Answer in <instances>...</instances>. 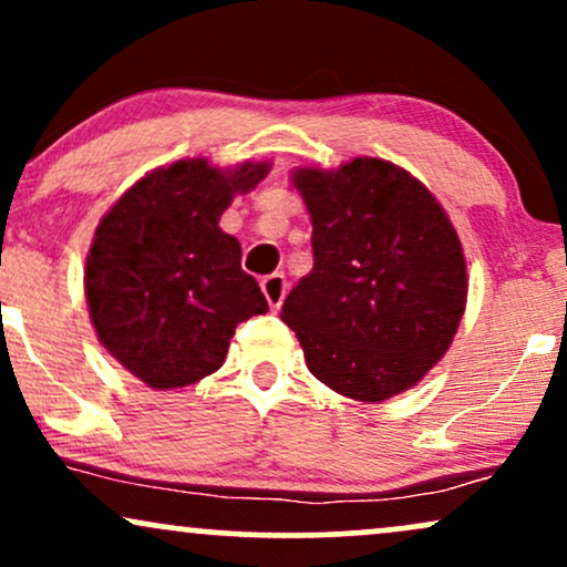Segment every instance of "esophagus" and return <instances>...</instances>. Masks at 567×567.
Returning a JSON list of instances; mask_svg holds the SVG:
<instances>
[{
  "label": "esophagus",
  "instance_id": "esophagus-1",
  "mask_svg": "<svg viewBox=\"0 0 567 567\" xmlns=\"http://www.w3.org/2000/svg\"><path fill=\"white\" fill-rule=\"evenodd\" d=\"M261 290H264L266 301H269L271 309H279V306H282V301H285V292H288V279H285L282 275L264 277Z\"/></svg>",
  "mask_w": 567,
  "mask_h": 567
}]
</instances>
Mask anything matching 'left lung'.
<instances>
[{"label":"left lung","mask_w":567,"mask_h":567,"mask_svg":"<svg viewBox=\"0 0 567 567\" xmlns=\"http://www.w3.org/2000/svg\"><path fill=\"white\" fill-rule=\"evenodd\" d=\"M315 269L282 303L306 365L324 386L381 402L415 386L451 347L466 303L458 234L402 167L357 157L303 167Z\"/></svg>","instance_id":"obj_1"}]
</instances>
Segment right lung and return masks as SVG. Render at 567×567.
Instances as JSON below:
<instances>
[{
  "label": "right lung",
  "instance_id": "1",
  "mask_svg": "<svg viewBox=\"0 0 567 567\" xmlns=\"http://www.w3.org/2000/svg\"><path fill=\"white\" fill-rule=\"evenodd\" d=\"M266 173L264 162L224 173L181 159L127 188L97 224L84 269L90 317L114 360L152 389L216 373L237 324L269 311L237 237L218 226L234 194Z\"/></svg>",
  "mask_w": 567,
  "mask_h": 567
}]
</instances>
